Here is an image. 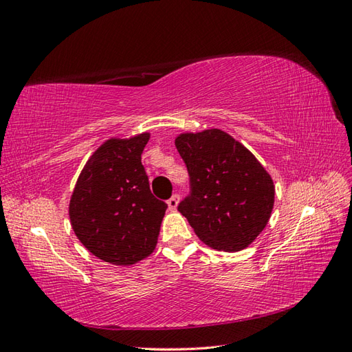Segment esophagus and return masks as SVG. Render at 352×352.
<instances>
[{"label": "esophagus", "mask_w": 352, "mask_h": 352, "mask_svg": "<svg viewBox=\"0 0 352 352\" xmlns=\"http://www.w3.org/2000/svg\"><path fill=\"white\" fill-rule=\"evenodd\" d=\"M178 202H179V196L178 195H174L173 197L170 199H168V208L170 209V210H175L177 209V206H178Z\"/></svg>", "instance_id": "1"}]
</instances>
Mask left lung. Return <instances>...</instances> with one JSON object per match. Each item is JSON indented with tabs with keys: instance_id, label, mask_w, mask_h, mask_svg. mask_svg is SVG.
Masks as SVG:
<instances>
[{
	"instance_id": "left-lung-1",
	"label": "left lung",
	"mask_w": 352,
	"mask_h": 352,
	"mask_svg": "<svg viewBox=\"0 0 352 352\" xmlns=\"http://www.w3.org/2000/svg\"><path fill=\"white\" fill-rule=\"evenodd\" d=\"M192 195L178 205L205 245L224 252L248 248L268 224L274 183L242 143L218 128L177 135Z\"/></svg>"
}]
</instances>
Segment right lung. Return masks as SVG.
Here are the masks:
<instances>
[{
    "mask_svg": "<svg viewBox=\"0 0 352 352\" xmlns=\"http://www.w3.org/2000/svg\"><path fill=\"white\" fill-rule=\"evenodd\" d=\"M150 133L112 137L89 156L70 196V224L89 252L133 265L153 252L168 205L148 187L142 153Z\"/></svg>",
    "mask_w": 352,
    "mask_h": 352,
    "instance_id": "add662e5",
    "label": "right lung"
}]
</instances>
